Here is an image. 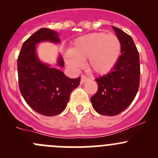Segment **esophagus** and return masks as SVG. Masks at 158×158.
<instances>
[{
    "mask_svg": "<svg viewBox=\"0 0 158 158\" xmlns=\"http://www.w3.org/2000/svg\"><path fill=\"white\" fill-rule=\"evenodd\" d=\"M87 80H89V78L86 76H85V75L81 76V83H83V82H85Z\"/></svg>",
    "mask_w": 158,
    "mask_h": 158,
    "instance_id": "1",
    "label": "esophagus"
}]
</instances>
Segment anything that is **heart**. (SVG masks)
Returning a JSON list of instances; mask_svg holds the SVG:
<instances>
[{
  "label": "heart",
  "instance_id": "obj_1",
  "mask_svg": "<svg viewBox=\"0 0 158 158\" xmlns=\"http://www.w3.org/2000/svg\"><path fill=\"white\" fill-rule=\"evenodd\" d=\"M122 44L113 33L95 32L79 37L75 40L65 60L74 69L82 66V61L88 60L89 68L97 74L109 73L117 63Z\"/></svg>",
  "mask_w": 158,
  "mask_h": 158
}]
</instances>
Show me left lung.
Instances as JSON below:
<instances>
[{
	"instance_id": "1",
	"label": "left lung",
	"mask_w": 158,
	"mask_h": 158,
	"mask_svg": "<svg viewBox=\"0 0 158 158\" xmlns=\"http://www.w3.org/2000/svg\"><path fill=\"white\" fill-rule=\"evenodd\" d=\"M122 44V55L107 75L96 78L98 91L91 98L92 107L108 116L118 114L135 99L140 83V60L136 46L123 30L113 27Z\"/></svg>"
}]
</instances>
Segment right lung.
<instances>
[{"label":"right lung","mask_w":158,"mask_h":158,"mask_svg":"<svg viewBox=\"0 0 158 158\" xmlns=\"http://www.w3.org/2000/svg\"><path fill=\"white\" fill-rule=\"evenodd\" d=\"M43 41L58 44L60 40L54 30L41 28L23 43L17 58L19 88L31 109L43 115L53 116L66 109L80 77L70 79L61 70L43 63L36 53V45ZM57 63L64 66L61 56Z\"/></svg>","instance_id":"add662e5"}]
</instances>
